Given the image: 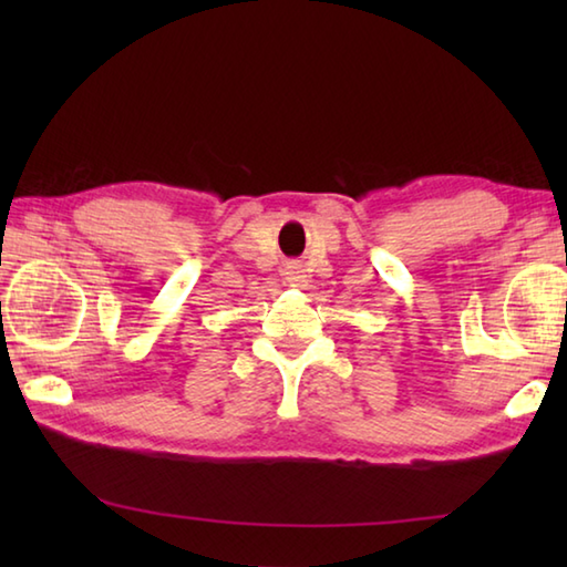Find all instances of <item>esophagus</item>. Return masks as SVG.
Here are the masks:
<instances>
[{
    "label": "esophagus",
    "instance_id": "34e87169",
    "mask_svg": "<svg viewBox=\"0 0 567 567\" xmlns=\"http://www.w3.org/2000/svg\"><path fill=\"white\" fill-rule=\"evenodd\" d=\"M285 280L290 282L292 287H299L305 282V275H302V268H299V262H290L285 268Z\"/></svg>",
    "mask_w": 567,
    "mask_h": 567
}]
</instances>
